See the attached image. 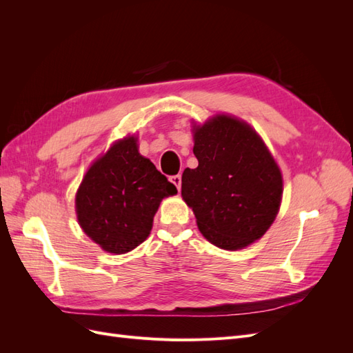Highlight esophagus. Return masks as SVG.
Masks as SVG:
<instances>
[{"mask_svg": "<svg viewBox=\"0 0 353 353\" xmlns=\"http://www.w3.org/2000/svg\"><path fill=\"white\" fill-rule=\"evenodd\" d=\"M169 179H170V183H172L178 190H181V175H174V176H170Z\"/></svg>", "mask_w": 353, "mask_h": 353, "instance_id": "obj_1", "label": "esophagus"}]
</instances>
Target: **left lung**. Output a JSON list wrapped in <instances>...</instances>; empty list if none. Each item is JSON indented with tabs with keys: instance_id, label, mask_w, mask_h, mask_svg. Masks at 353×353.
I'll list each match as a JSON object with an SVG mask.
<instances>
[{
	"instance_id": "obj_1",
	"label": "left lung",
	"mask_w": 353,
	"mask_h": 353,
	"mask_svg": "<svg viewBox=\"0 0 353 353\" xmlns=\"http://www.w3.org/2000/svg\"><path fill=\"white\" fill-rule=\"evenodd\" d=\"M196 169L183 174L181 194L212 244L239 250L259 240L279 213L283 176L253 128L216 114L194 126Z\"/></svg>"
}]
</instances>
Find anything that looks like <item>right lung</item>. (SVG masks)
Segmentation results:
<instances>
[{
  "mask_svg": "<svg viewBox=\"0 0 353 353\" xmlns=\"http://www.w3.org/2000/svg\"><path fill=\"white\" fill-rule=\"evenodd\" d=\"M176 193V187L138 153L137 138L126 137L85 174L74 200L78 222L103 250L122 254L148 237L160 201Z\"/></svg>",
  "mask_w": 353,
  "mask_h": 353,
  "instance_id": "obj_1",
  "label": "right lung"
}]
</instances>
